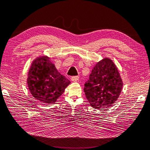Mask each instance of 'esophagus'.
<instances>
[{"instance_id":"obj_1","label":"esophagus","mask_w":150,"mask_h":150,"mask_svg":"<svg viewBox=\"0 0 150 150\" xmlns=\"http://www.w3.org/2000/svg\"><path fill=\"white\" fill-rule=\"evenodd\" d=\"M79 80V76H72L71 77V80L72 81V82H77V81Z\"/></svg>"}]
</instances>
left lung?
I'll use <instances>...</instances> for the list:
<instances>
[{
    "label": "left lung",
    "mask_w": 150,
    "mask_h": 150,
    "mask_svg": "<svg viewBox=\"0 0 150 150\" xmlns=\"http://www.w3.org/2000/svg\"><path fill=\"white\" fill-rule=\"evenodd\" d=\"M123 82L114 63L104 58L96 64L84 84L86 97L94 108H109L121 93Z\"/></svg>",
    "instance_id": "1"
}]
</instances>
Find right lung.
Returning a JSON list of instances; mask_svg holds the SVG:
<instances>
[{
  "mask_svg": "<svg viewBox=\"0 0 150 150\" xmlns=\"http://www.w3.org/2000/svg\"><path fill=\"white\" fill-rule=\"evenodd\" d=\"M29 90L36 99L50 104L54 103L70 84L61 75L47 56L36 58L32 64L27 79Z\"/></svg>",
  "mask_w": 150,
  "mask_h": 150,
  "instance_id": "1",
  "label": "right lung"
}]
</instances>
